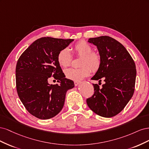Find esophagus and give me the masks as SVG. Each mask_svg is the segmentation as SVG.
<instances>
[{
  "label": "esophagus",
  "mask_w": 149,
  "mask_h": 149,
  "mask_svg": "<svg viewBox=\"0 0 149 149\" xmlns=\"http://www.w3.org/2000/svg\"><path fill=\"white\" fill-rule=\"evenodd\" d=\"M79 81H75L74 82V86H78V84H79Z\"/></svg>",
  "instance_id": "esophagus-1"
}]
</instances>
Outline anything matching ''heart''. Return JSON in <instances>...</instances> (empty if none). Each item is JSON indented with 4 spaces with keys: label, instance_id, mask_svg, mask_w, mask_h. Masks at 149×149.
Segmentation results:
<instances>
[{
    "label": "heart",
    "instance_id": "1",
    "mask_svg": "<svg viewBox=\"0 0 149 149\" xmlns=\"http://www.w3.org/2000/svg\"><path fill=\"white\" fill-rule=\"evenodd\" d=\"M74 51L81 56L78 68H70L65 70V76L69 79L80 81L88 76L92 70L96 71L99 70L101 64V56L97 53L92 52L93 48L86 42L81 40L74 46ZM72 57L69 49L65 48L61 49L58 54L57 60L60 66L66 68L71 65Z\"/></svg>",
    "mask_w": 149,
    "mask_h": 149
}]
</instances>
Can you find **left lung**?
Listing matches in <instances>:
<instances>
[{
	"label": "left lung",
	"mask_w": 149,
	"mask_h": 149,
	"mask_svg": "<svg viewBox=\"0 0 149 149\" xmlns=\"http://www.w3.org/2000/svg\"><path fill=\"white\" fill-rule=\"evenodd\" d=\"M88 42L97 47L101 64L93 80L104 79L100 88L93 84L94 93L86 100L94 113L111 118L123 111L132 98L136 78V65L125 48L116 40L108 36L91 38Z\"/></svg>",
	"instance_id": "1"
}]
</instances>
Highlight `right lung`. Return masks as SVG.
Segmentation results:
<instances>
[{
	"label": "right lung",
	"instance_id": "add662e5",
	"mask_svg": "<svg viewBox=\"0 0 149 149\" xmlns=\"http://www.w3.org/2000/svg\"><path fill=\"white\" fill-rule=\"evenodd\" d=\"M73 40L40 38L18 60L15 70L18 95L26 110L36 118L48 119L56 116L64 106L67 91L74 86L73 81L65 78L57 60L58 53ZM51 76L59 84H49Z\"/></svg>",
	"mask_w": 149,
	"mask_h": 149
}]
</instances>
